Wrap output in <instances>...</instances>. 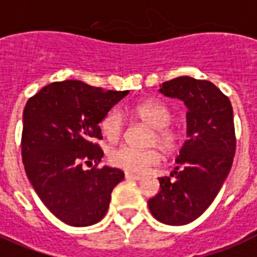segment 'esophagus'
I'll return each instance as SVG.
<instances>
[{
    "mask_svg": "<svg viewBox=\"0 0 257 257\" xmlns=\"http://www.w3.org/2000/svg\"><path fill=\"white\" fill-rule=\"evenodd\" d=\"M125 179H128V180H141V176L140 175H135V174H129V172H126L125 174Z\"/></svg>",
    "mask_w": 257,
    "mask_h": 257,
    "instance_id": "34e87169",
    "label": "esophagus"
}]
</instances>
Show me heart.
<instances>
[{
    "mask_svg": "<svg viewBox=\"0 0 257 257\" xmlns=\"http://www.w3.org/2000/svg\"><path fill=\"white\" fill-rule=\"evenodd\" d=\"M131 115L137 120L152 128L149 133L148 145H157L166 154H171L180 144V132L170 125L172 113L166 104L158 100H145L129 108ZM103 135L109 141H117L124 131V117L118 109H111L105 113L100 122ZM161 161V153L157 148H149L145 150L120 146L109 153V162L115 167L124 170L129 174H144L152 166Z\"/></svg>",
    "mask_w": 257,
    "mask_h": 257,
    "instance_id": "b5f03b06",
    "label": "heart"
}]
</instances>
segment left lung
<instances>
[{
  "instance_id": "8db88e82",
  "label": "left lung",
  "mask_w": 257,
  "mask_h": 257,
  "mask_svg": "<svg viewBox=\"0 0 257 257\" xmlns=\"http://www.w3.org/2000/svg\"><path fill=\"white\" fill-rule=\"evenodd\" d=\"M159 92L187 107L188 140L175 159V179L159 178L161 191L148 204L155 219L182 226L205 212L231 170L236 144L232 107L212 82L188 75L163 82Z\"/></svg>"
}]
</instances>
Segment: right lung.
<instances>
[{"label":"right lung","instance_id":"1","mask_svg":"<svg viewBox=\"0 0 257 257\" xmlns=\"http://www.w3.org/2000/svg\"><path fill=\"white\" fill-rule=\"evenodd\" d=\"M125 91H103L82 81L53 82L29 99L23 111L22 158L26 174L49 212L66 225L91 226L104 217L112 189L124 172L98 165L103 152L99 122Z\"/></svg>","mask_w":257,"mask_h":257}]
</instances>
